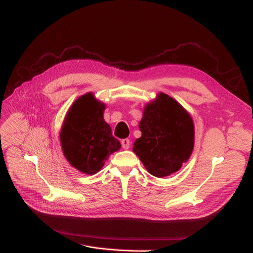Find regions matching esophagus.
Segmentation results:
<instances>
[{
	"label": "esophagus",
	"mask_w": 253,
	"mask_h": 253,
	"mask_svg": "<svg viewBox=\"0 0 253 253\" xmlns=\"http://www.w3.org/2000/svg\"><path fill=\"white\" fill-rule=\"evenodd\" d=\"M121 144H122V147L124 149H128L129 147H130V141H129L128 139H124L121 141Z\"/></svg>",
	"instance_id": "34e87169"
}]
</instances>
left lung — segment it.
<instances>
[{
  "instance_id": "8db88e82",
  "label": "left lung",
  "mask_w": 253,
  "mask_h": 253,
  "mask_svg": "<svg viewBox=\"0 0 253 253\" xmlns=\"http://www.w3.org/2000/svg\"><path fill=\"white\" fill-rule=\"evenodd\" d=\"M141 138L133 143V153L149 174L162 178L181 169L189 160L195 142L191 114L165 93L145 105L139 125Z\"/></svg>"
}]
</instances>
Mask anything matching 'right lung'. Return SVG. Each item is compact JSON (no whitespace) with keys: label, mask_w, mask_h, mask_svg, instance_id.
Returning <instances> with one entry per match:
<instances>
[{"label":"right lung","mask_w":253,"mask_h":253,"mask_svg":"<svg viewBox=\"0 0 253 253\" xmlns=\"http://www.w3.org/2000/svg\"><path fill=\"white\" fill-rule=\"evenodd\" d=\"M106 105L89 92L70 107L60 130L63 156L72 167L86 175L102 169L109 156L121 148L104 120Z\"/></svg>","instance_id":"1"}]
</instances>
